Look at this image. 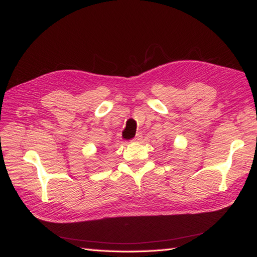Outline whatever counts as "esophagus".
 Here are the masks:
<instances>
[{
	"mask_svg": "<svg viewBox=\"0 0 257 257\" xmlns=\"http://www.w3.org/2000/svg\"><path fill=\"white\" fill-rule=\"evenodd\" d=\"M141 139H143V135H140V134H138L137 136H136V137L134 138V141H140Z\"/></svg>",
	"mask_w": 257,
	"mask_h": 257,
	"instance_id": "esophagus-1",
	"label": "esophagus"
}]
</instances>
